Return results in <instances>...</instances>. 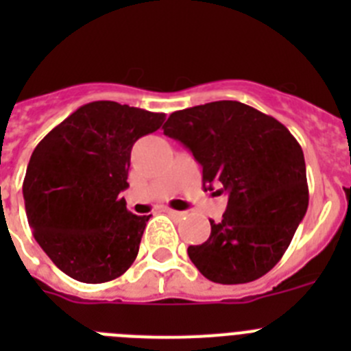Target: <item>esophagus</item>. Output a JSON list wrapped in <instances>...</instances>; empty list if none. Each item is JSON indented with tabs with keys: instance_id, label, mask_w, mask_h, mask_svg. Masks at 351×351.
I'll return each mask as SVG.
<instances>
[{
	"instance_id": "1",
	"label": "esophagus",
	"mask_w": 351,
	"mask_h": 351,
	"mask_svg": "<svg viewBox=\"0 0 351 351\" xmlns=\"http://www.w3.org/2000/svg\"><path fill=\"white\" fill-rule=\"evenodd\" d=\"M165 213L169 214L170 218H173V219H179V218H182V216H184V213H181V210H173V209H170V207H167Z\"/></svg>"
}]
</instances>
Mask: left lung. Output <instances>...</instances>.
<instances>
[{
    "instance_id": "8db88e82",
    "label": "left lung",
    "mask_w": 351,
    "mask_h": 351,
    "mask_svg": "<svg viewBox=\"0 0 351 351\" xmlns=\"http://www.w3.org/2000/svg\"><path fill=\"white\" fill-rule=\"evenodd\" d=\"M163 133L193 153L204 188L228 195L223 219H210L206 243L188 247L207 280L250 283L267 274L290 246L308 210L304 153L272 116L221 100L172 112Z\"/></svg>"
}]
</instances>
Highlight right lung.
<instances>
[{"label":"right lung","instance_id":"obj_1","mask_svg":"<svg viewBox=\"0 0 351 351\" xmlns=\"http://www.w3.org/2000/svg\"><path fill=\"white\" fill-rule=\"evenodd\" d=\"M165 114L91 101L36 145L23 182L27 223L58 269L82 283L125 274L137 258L149 216L126 209L133 144Z\"/></svg>","mask_w":351,"mask_h":351}]
</instances>
